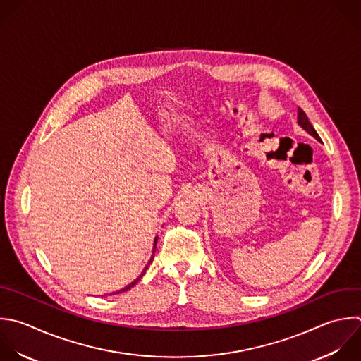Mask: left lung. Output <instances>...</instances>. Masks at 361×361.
Instances as JSON below:
<instances>
[{
    "label": "left lung",
    "mask_w": 361,
    "mask_h": 361,
    "mask_svg": "<svg viewBox=\"0 0 361 361\" xmlns=\"http://www.w3.org/2000/svg\"><path fill=\"white\" fill-rule=\"evenodd\" d=\"M298 126H299L302 130H305L307 134H310L313 138H316V140L319 141L317 133L314 131V128H313L312 124L309 123V120H307V117H306V114H305V111H303L302 109H298Z\"/></svg>",
    "instance_id": "8db88e82"
}]
</instances>
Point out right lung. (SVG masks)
I'll list each match as a JSON object with an SVG mask.
<instances>
[{
  "label": "right lung",
  "instance_id": "right-lung-1",
  "mask_svg": "<svg viewBox=\"0 0 361 361\" xmlns=\"http://www.w3.org/2000/svg\"><path fill=\"white\" fill-rule=\"evenodd\" d=\"M157 243H158V237H155V240H154V248H152V255H151V258H149V261H148V264H147V265H145V268H144V271H142V272H141V275H140V276H138V278H137V279H134V281H133V282H131V283H128V285H127V286H124V288H123V289H120V290H116V292H113V293H111V295H114V293H121V292H126V290H128V289H131V288H133V286H134V285H135V283H137V282H138V281H140V279H141V276H142V275H144V274H145V271H147V269H148V267H149V264H151V262H152V259H154V254H155V250H157Z\"/></svg>",
  "mask_w": 361,
  "mask_h": 361
}]
</instances>
